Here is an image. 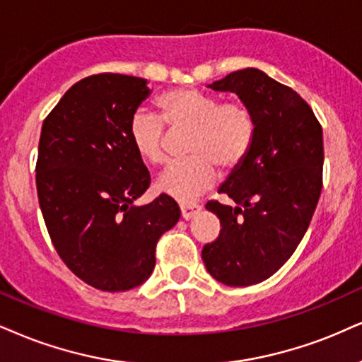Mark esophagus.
Returning <instances> with one entry per match:
<instances>
[{"label": "esophagus", "mask_w": 362, "mask_h": 362, "mask_svg": "<svg viewBox=\"0 0 362 362\" xmlns=\"http://www.w3.org/2000/svg\"><path fill=\"white\" fill-rule=\"evenodd\" d=\"M199 209H202V206H199V204H196V203L181 204V216L185 218V220H191V218H193L196 213L199 211Z\"/></svg>", "instance_id": "esophagus-1"}]
</instances>
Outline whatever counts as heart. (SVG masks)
Wrapping results in <instances>:
<instances>
[{
	"mask_svg": "<svg viewBox=\"0 0 362 362\" xmlns=\"http://www.w3.org/2000/svg\"><path fill=\"white\" fill-rule=\"evenodd\" d=\"M168 122L191 131L186 154L189 159L173 163L159 174L158 189L177 202L188 203L211 188L216 168L231 171L242 163L255 136V120L242 102H220L194 88H176L159 97ZM129 136L142 159L160 164L166 159V137L159 119L136 112Z\"/></svg>",
	"mask_w": 362,
	"mask_h": 362,
	"instance_id": "b5f03b06",
	"label": "heart"
}]
</instances>
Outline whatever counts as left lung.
<instances>
[{"label": "left lung", "instance_id": "obj_1", "mask_svg": "<svg viewBox=\"0 0 362 362\" xmlns=\"http://www.w3.org/2000/svg\"><path fill=\"white\" fill-rule=\"evenodd\" d=\"M208 87L236 93L255 120L247 156L218 189L233 204L206 203L221 231L202 252L213 279L247 287L274 275L309 228L322 189V127L296 90L258 69Z\"/></svg>", "mask_w": 362, "mask_h": 362}]
</instances>
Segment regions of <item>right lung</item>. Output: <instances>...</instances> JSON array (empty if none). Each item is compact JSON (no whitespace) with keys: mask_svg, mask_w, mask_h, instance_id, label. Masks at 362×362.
Masks as SVG:
<instances>
[{"mask_svg":"<svg viewBox=\"0 0 362 362\" xmlns=\"http://www.w3.org/2000/svg\"><path fill=\"white\" fill-rule=\"evenodd\" d=\"M149 95L146 78H82L48 114L40 136L37 191L53 247L78 279L104 292L146 282L158 240L181 216L168 194L136 204L151 177L129 127Z\"/></svg>","mask_w":362,"mask_h":362,"instance_id":"right-lung-1","label":"right lung"}]
</instances>
